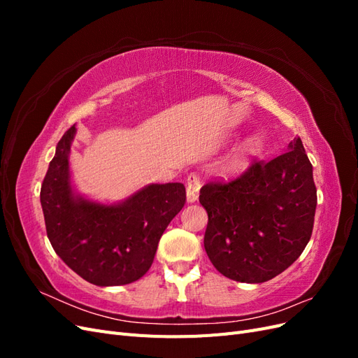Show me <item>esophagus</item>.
<instances>
[{
	"label": "esophagus",
	"mask_w": 358,
	"mask_h": 358,
	"mask_svg": "<svg viewBox=\"0 0 358 358\" xmlns=\"http://www.w3.org/2000/svg\"><path fill=\"white\" fill-rule=\"evenodd\" d=\"M200 187H201L200 176L196 171H191L187 178V199L189 203H194L199 199Z\"/></svg>",
	"instance_id": "1"
}]
</instances>
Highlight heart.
Wrapping results in <instances>:
<instances>
[{"instance_id":"obj_1","label":"heart","mask_w":358,"mask_h":358,"mask_svg":"<svg viewBox=\"0 0 358 358\" xmlns=\"http://www.w3.org/2000/svg\"><path fill=\"white\" fill-rule=\"evenodd\" d=\"M254 146H255V143H254V142L249 143V145L242 150V152H239V154H237V155L233 158V161H231V166H234V167H239V166L245 164V161H246V158H248V152H249V150H252V149H254Z\"/></svg>"}]
</instances>
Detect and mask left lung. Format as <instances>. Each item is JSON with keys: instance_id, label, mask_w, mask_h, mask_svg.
Instances as JSON below:
<instances>
[{"instance_id": "8db88e82", "label": "left lung", "mask_w": 358, "mask_h": 358, "mask_svg": "<svg viewBox=\"0 0 358 358\" xmlns=\"http://www.w3.org/2000/svg\"><path fill=\"white\" fill-rule=\"evenodd\" d=\"M208 210L204 249L224 276L259 284L288 268L313 229L317 188L300 137L268 161H254L241 176L200 189Z\"/></svg>"}]
</instances>
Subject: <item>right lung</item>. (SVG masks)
Returning a JSON list of instances; mask_svg holds the SVG:
<instances>
[{
  "instance_id": "obj_1",
  "label": "right lung",
  "mask_w": 358,
  "mask_h": 358,
  "mask_svg": "<svg viewBox=\"0 0 358 358\" xmlns=\"http://www.w3.org/2000/svg\"><path fill=\"white\" fill-rule=\"evenodd\" d=\"M76 127L57 145L41 183L40 201L52 248L76 273L100 287L125 285L152 264L162 233L187 201L182 183L149 185L122 204L76 199L69 152Z\"/></svg>"
}]
</instances>
